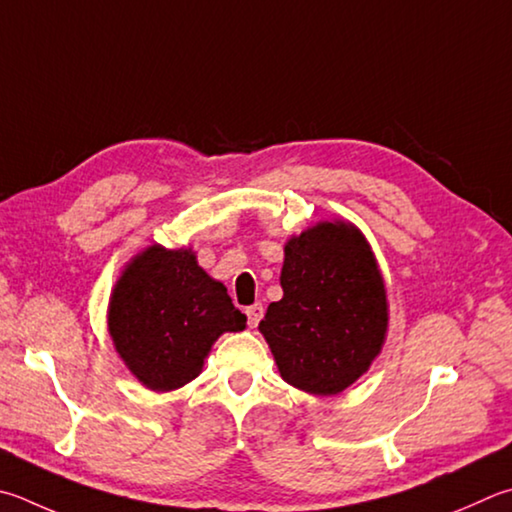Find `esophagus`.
Here are the masks:
<instances>
[{"label": "esophagus", "mask_w": 512, "mask_h": 512, "mask_svg": "<svg viewBox=\"0 0 512 512\" xmlns=\"http://www.w3.org/2000/svg\"><path fill=\"white\" fill-rule=\"evenodd\" d=\"M246 318H248V324H250V327H257V324H259V320H262L264 318V306L262 304H253V306H248V309H246Z\"/></svg>", "instance_id": "obj_1"}]
</instances>
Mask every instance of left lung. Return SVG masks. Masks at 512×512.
Listing matches in <instances>:
<instances>
[{
  "label": "left lung",
  "instance_id": "left-lung-1",
  "mask_svg": "<svg viewBox=\"0 0 512 512\" xmlns=\"http://www.w3.org/2000/svg\"><path fill=\"white\" fill-rule=\"evenodd\" d=\"M284 297L259 331L288 385L331 396L369 369L387 331V297L374 253L351 224H318L284 248Z\"/></svg>",
  "mask_w": 512,
  "mask_h": 512
}]
</instances>
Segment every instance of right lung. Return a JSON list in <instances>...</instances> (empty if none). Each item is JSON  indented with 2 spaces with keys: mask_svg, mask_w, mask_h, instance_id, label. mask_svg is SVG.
<instances>
[{
  "mask_svg": "<svg viewBox=\"0 0 512 512\" xmlns=\"http://www.w3.org/2000/svg\"><path fill=\"white\" fill-rule=\"evenodd\" d=\"M244 329L246 315L190 250L150 246L125 268L109 302L116 351L154 392L190 383L212 342Z\"/></svg>",
  "mask_w": 512,
  "mask_h": 512,
  "instance_id": "obj_1",
  "label": "right lung"
}]
</instances>
